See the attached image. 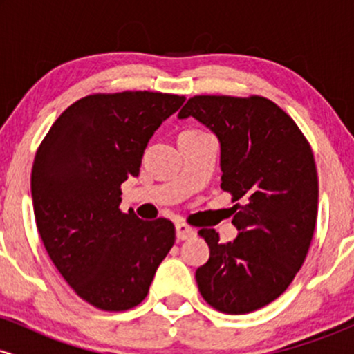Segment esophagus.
<instances>
[{
	"label": "esophagus",
	"instance_id": "1",
	"mask_svg": "<svg viewBox=\"0 0 354 354\" xmlns=\"http://www.w3.org/2000/svg\"><path fill=\"white\" fill-rule=\"evenodd\" d=\"M194 234H196V231L191 228V226L185 225V223H178L176 225V238L180 239V241H185V239L193 238Z\"/></svg>",
	"mask_w": 354,
	"mask_h": 354
}]
</instances>
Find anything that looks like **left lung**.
<instances>
[{
    "label": "left lung",
    "instance_id": "left-lung-1",
    "mask_svg": "<svg viewBox=\"0 0 354 354\" xmlns=\"http://www.w3.org/2000/svg\"><path fill=\"white\" fill-rule=\"evenodd\" d=\"M194 118L221 148V188L231 193L238 236L198 231L209 259L196 270L206 303L246 315L274 301L301 268L318 214V174L310 143L286 113L261 96H194L180 120Z\"/></svg>",
    "mask_w": 354,
    "mask_h": 354
}]
</instances>
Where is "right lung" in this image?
Returning a JSON list of instances; mask_svg holds the SVG:
<instances>
[{"label":"right lung","mask_w":354,"mask_h":354,"mask_svg":"<svg viewBox=\"0 0 354 354\" xmlns=\"http://www.w3.org/2000/svg\"><path fill=\"white\" fill-rule=\"evenodd\" d=\"M185 96L151 91L89 95L64 109L36 151L31 194L51 261L84 301L124 311L146 298L174 245L169 219L120 208L121 185L140 174L158 128Z\"/></svg>","instance_id":"right-lung-1"}]
</instances>
